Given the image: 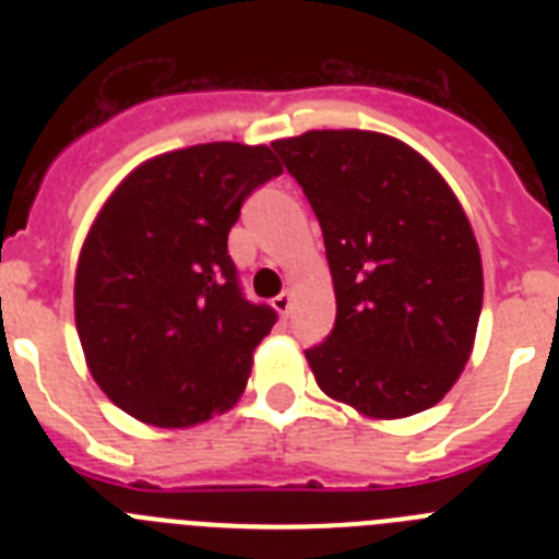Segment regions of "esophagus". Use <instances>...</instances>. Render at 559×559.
Returning <instances> with one entry per match:
<instances>
[{
  "instance_id": "1",
  "label": "esophagus",
  "mask_w": 559,
  "mask_h": 559,
  "mask_svg": "<svg viewBox=\"0 0 559 559\" xmlns=\"http://www.w3.org/2000/svg\"><path fill=\"white\" fill-rule=\"evenodd\" d=\"M290 299H294V296H290V290H283L280 296H274V302H271V305H274V308L280 310L283 316H288L290 313Z\"/></svg>"
}]
</instances>
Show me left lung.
I'll return each mask as SVG.
<instances>
[{"mask_svg": "<svg viewBox=\"0 0 559 559\" xmlns=\"http://www.w3.org/2000/svg\"><path fill=\"white\" fill-rule=\"evenodd\" d=\"M322 226L335 324L305 349L330 397L380 419L426 412L471 358L484 276L451 187L417 151L372 131L274 142Z\"/></svg>", "mask_w": 559, "mask_h": 559, "instance_id": "1", "label": "left lung"}]
</instances>
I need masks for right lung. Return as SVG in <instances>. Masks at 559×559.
Instances as JSON below:
<instances>
[{
	"instance_id": "1",
	"label": "right lung",
	"mask_w": 559,
	"mask_h": 559,
	"mask_svg": "<svg viewBox=\"0 0 559 559\" xmlns=\"http://www.w3.org/2000/svg\"><path fill=\"white\" fill-rule=\"evenodd\" d=\"M280 173L271 147L210 142L156 156L114 190L75 276L78 335L114 406L187 428L243 394L276 310L246 299L226 240Z\"/></svg>"
}]
</instances>
